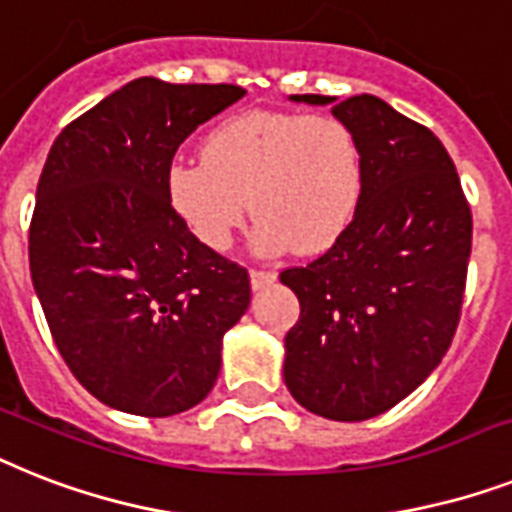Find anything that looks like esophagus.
<instances>
[{
	"label": "esophagus",
	"instance_id": "esophagus-1",
	"mask_svg": "<svg viewBox=\"0 0 512 512\" xmlns=\"http://www.w3.org/2000/svg\"><path fill=\"white\" fill-rule=\"evenodd\" d=\"M249 281H252V289H265L276 281V270H260V268H252L249 270Z\"/></svg>",
	"mask_w": 512,
	"mask_h": 512
}]
</instances>
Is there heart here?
<instances>
[{"instance_id": "heart-1", "label": "heart", "mask_w": 512, "mask_h": 512, "mask_svg": "<svg viewBox=\"0 0 512 512\" xmlns=\"http://www.w3.org/2000/svg\"><path fill=\"white\" fill-rule=\"evenodd\" d=\"M165 186L184 226L215 252L231 247L249 199L260 252L318 255L355 218L363 155L334 115L244 112L205 136L202 160L173 162Z\"/></svg>"}]
</instances>
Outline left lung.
Segmentation results:
<instances>
[{
  "label": "left lung",
  "mask_w": 512,
  "mask_h": 512,
  "mask_svg": "<svg viewBox=\"0 0 512 512\" xmlns=\"http://www.w3.org/2000/svg\"><path fill=\"white\" fill-rule=\"evenodd\" d=\"M334 105L363 155L355 218L305 268L281 270L299 299L284 378L310 413L368 421L402 402L442 363L458 331L471 257V207L455 162L429 128L384 99Z\"/></svg>",
  "instance_id": "1"
}]
</instances>
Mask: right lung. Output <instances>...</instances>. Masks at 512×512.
<instances>
[{"mask_svg": "<svg viewBox=\"0 0 512 512\" xmlns=\"http://www.w3.org/2000/svg\"><path fill=\"white\" fill-rule=\"evenodd\" d=\"M247 91L136 78L62 128L28 228L49 331L73 376L123 413L199 405L220 339L249 307V273L205 247L168 199V168L197 126Z\"/></svg>", "mask_w": 512, "mask_h": 512, "instance_id": "right-lung-1", "label": "right lung"}]
</instances>
